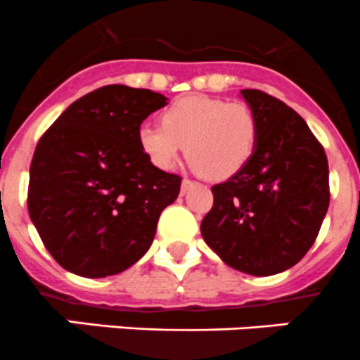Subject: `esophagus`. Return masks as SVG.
<instances>
[{
	"label": "esophagus",
	"instance_id": "34e87169",
	"mask_svg": "<svg viewBox=\"0 0 360 360\" xmlns=\"http://www.w3.org/2000/svg\"><path fill=\"white\" fill-rule=\"evenodd\" d=\"M192 184H194V181H192L191 179H184V181H181V194H185Z\"/></svg>",
	"mask_w": 360,
	"mask_h": 360
}]
</instances>
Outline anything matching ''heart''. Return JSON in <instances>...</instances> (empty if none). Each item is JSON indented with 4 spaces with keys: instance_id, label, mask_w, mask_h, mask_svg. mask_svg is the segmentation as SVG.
Segmentation results:
<instances>
[{
    "instance_id": "obj_1",
    "label": "heart",
    "mask_w": 360,
    "mask_h": 360,
    "mask_svg": "<svg viewBox=\"0 0 360 360\" xmlns=\"http://www.w3.org/2000/svg\"><path fill=\"white\" fill-rule=\"evenodd\" d=\"M161 120L138 131L141 150L161 169L173 168L187 145L192 168L210 180H226L243 169L257 143V117L241 101L187 96L169 105Z\"/></svg>"
}]
</instances>
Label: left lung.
<instances>
[{
    "mask_svg": "<svg viewBox=\"0 0 360 360\" xmlns=\"http://www.w3.org/2000/svg\"><path fill=\"white\" fill-rule=\"evenodd\" d=\"M241 96L257 117V143L243 169L212 187L201 234L227 266L269 276L315 243L329 208V165L300 113L257 89Z\"/></svg>",
    "mask_w": 360,
    "mask_h": 360,
    "instance_id": "obj_1",
    "label": "left lung"
}]
</instances>
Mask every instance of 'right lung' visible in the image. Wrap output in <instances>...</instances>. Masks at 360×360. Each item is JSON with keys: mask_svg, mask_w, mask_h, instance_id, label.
Listing matches in <instances>:
<instances>
[{"mask_svg": "<svg viewBox=\"0 0 360 360\" xmlns=\"http://www.w3.org/2000/svg\"><path fill=\"white\" fill-rule=\"evenodd\" d=\"M166 105L168 98L148 89L105 85L71 103L38 141L27 210L66 271L105 278L150 248L181 179L152 165L138 131Z\"/></svg>", "mask_w": 360, "mask_h": 360, "instance_id": "1", "label": "right lung"}]
</instances>
